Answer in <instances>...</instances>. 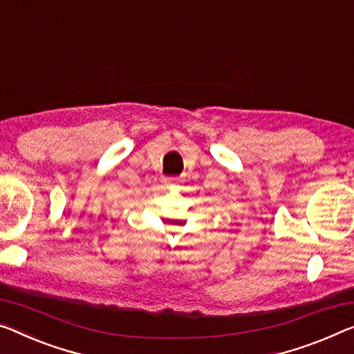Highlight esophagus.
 Wrapping results in <instances>:
<instances>
[{"mask_svg": "<svg viewBox=\"0 0 354 354\" xmlns=\"http://www.w3.org/2000/svg\"><path fill=\"white\" fill-rule=\"evenodd\" d=\"M165 182L169 183V185H174V183L178 182V178L177 177H169V178H165Z\"/></svg>", "mask_w": 354, "mask_h": 354, "instance_id": "esophagus-1", "label": "esophagus"}]
</instances>
